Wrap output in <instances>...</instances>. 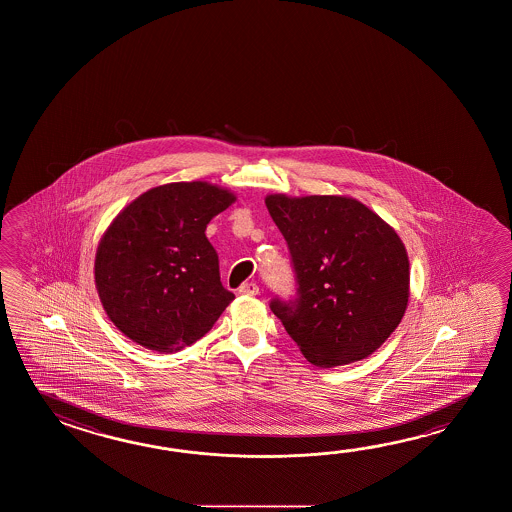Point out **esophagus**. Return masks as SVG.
<instances>
[{
    "label": "esophagus",
    "instance_id": "1",
    "mask_svg": "<svg viewBox=\"0 0 512 512\" xmlns=\"http://www.w3.org/2000/svg\"><path fill=\"white\" fill-rule=\"evenodd\" d=\"M238 293L243 294V296H256V294L260 293V287L254 282H245L238 289Z\"/></svg>",
    "mask_w": 512,
    "mask_h": 512
}]
</instances>
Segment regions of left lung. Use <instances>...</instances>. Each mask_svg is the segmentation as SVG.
I'll use <instances>...</instances> for the list:
<instances>
[{"instance_id": "left-lung-1", "label": "left lung", "mask_w": 512, "mask_h": 512, "mask_svg": "<svg viewBox=\"0 0 512 512\" xmlns=\"http://www.w3.org/2000/svg\"><path fill=\"white\" fill-rule=\"evenodd\" d=\"M265 205L298 280V298L272 300V313L318 368L370 357L408 307L410 261L399 234L353 197L269 194Z\"/></svg>"}]
</instances>
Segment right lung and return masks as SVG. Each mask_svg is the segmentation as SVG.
I'll list each match as a JSON object with an SVG mask.
<instances>
[{"instance_id": "1", "label": "right lung", "mask_w": 512, "mask_h": 512, "mask_svg": "<svg viewBox=\"0 0 512 512\" xmlns=\"http://www.w3.org/2000/svg\"><path fill=\"white\" fill-rule=\"evenodd\" d=\"M236 194L207 181L155 186L102 234L95 285L109 320L139 346L174 353L205 337L234 294L219 280L210 219Z\"/></svg>"}]
</instances>
